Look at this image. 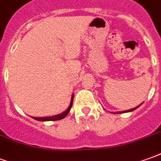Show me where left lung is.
I'll return each instance as SVG.
<instances>
[{
	"instance_id": "1",
	"label": "left lung",
	"mask_w": 161,
	"mask_h": 161,
	"mask_svg": "<svg viewBox=\"0 0 161 161\" xmlns=\"http://www.w3.org/2000/svg\"><path fill=\"white\" fill-rule=\"evenodd\" d=\"M142 105V104H140V105H138V106H136V107H135V108H132V109H130V110H128V111H119V112H114V114L116 113V114H120V113H124V112H130V111H135L136 109H137V108L139 107L140 105Z\"/></svg>"
}]
</instances>
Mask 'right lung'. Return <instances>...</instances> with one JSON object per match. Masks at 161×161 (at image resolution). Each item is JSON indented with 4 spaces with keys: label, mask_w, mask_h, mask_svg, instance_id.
I'll return each instance as SVG.
<instances>
[{
    "label": "right lung",
    "mask_w": 161,
    "mask_h": 161,
    "mask_svg": "<svg viewBox=\"0 0 161 161\" xmlns=\"http://www.w3.org/2000/svg\"><path fill=\"white\" fill-rule=\"evenodd\" d=\"M73 100H74V94H72V97H71V101H70V104H69V106L68 107L66 111H63V113H60L58 115H55V116H50V117H43V118H32L35 120L37 121H42V122H44V121H56L60 120V119H63L66 117L67 115L69 114L70 109L72 107L73 105Z\"/></svg>",
    "instance_id": "1"
}]
</instances>
